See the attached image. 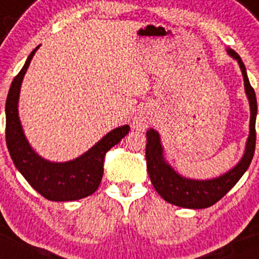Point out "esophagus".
Instances as JSON below:
<instances>
[{
    "instance_id": "1",
    "label": "esophagus",
    "mask_w": 259,
    "mask_h": 259,
    "mask_svg": "<svg viewBox=\"0 0 259 259\" xmlns=\"http://www.w3.org/2000/svg\"><path fill=\"white\" fill-rule=\"evenodd\" d=\"M133 127L137 130H142L143 132L144 129L148 127V118L144 115H138L137 117L133 120Z\"/></svg>"
}]
</instances>
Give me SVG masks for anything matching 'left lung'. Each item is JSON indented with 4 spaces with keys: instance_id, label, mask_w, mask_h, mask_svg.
I'll return each mask as SVG.
<instances>
[{
    "instance_id": "1",
    "label": "left lung",
    "mask_w": 259,
    "mask_h": 259,
    "mask_svg": "<svg viewBox=\"0 0 259 259\" xmlns=\"http://www.w3.org/2000/svg\"><path fill=\"white\" fill-rule=\"evenodd\" d=\"M228 55L236 60L244 79V89L249 101L250 120L249 135L246 139L245 149L240 161L228 172L213 179L197 180L180 175L165 158V149L161 143V135L157 130L149 129L147 132V170L149 179L156 192L166 202L183 208L200 209L213 206L219 202L234 185L240 180L250 162L255 149V118H257V98L246 75L245 66L240 56L231 48H228Z\"/></svg>"
}]
</instances>
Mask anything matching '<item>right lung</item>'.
Segmentation results:
<instances>
[{
	"label": "right lung",
	"instance_id": "right-lung-1",
	"mask_svg": "<svg viewBox=\"0 0 259 259\" xmlns=\"http://www.w3.org/2000/svg\"><path fill=\"white\" fill-rule=\"evenodd\" d=\"M35 47L11 83L6 100V144L15 167L40 195L53 202L78 200L93 194L103 176L105 154L129 133V125L111 130L81 156L66 162H52L31 148L19 117V96Z\"/></svg>",
	"mask_w": 259,
	"mask_h": 259
}]
</instances>
